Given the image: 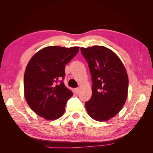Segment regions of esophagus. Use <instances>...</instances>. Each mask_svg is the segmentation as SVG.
<instances>
[{"mask_svg": "<svg viewBox=\"0 0 153 153\" xmlns=\"http://www.w3.org/2000/svg\"><path fill=\"white\" fill-rule=\"evenodd\" d=\"M74 91H75V92H76V94H78L79 91V88H75Z\"/></svg>", "mask_w": 153, "mask_h": 153, "instance_id": "1", "label": "esophagus"}]
</instances>
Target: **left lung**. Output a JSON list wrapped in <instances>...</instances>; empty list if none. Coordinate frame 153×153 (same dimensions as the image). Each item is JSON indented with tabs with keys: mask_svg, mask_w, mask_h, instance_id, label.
<instances>
[{
	"mask_svg": "<svg viewBox=\"0 0 153 153\" xmlns=\"http://www.w3.org/2000/svg\"><path fill=\"white\" fill-rule=\"evenodd\" d=\"M91 74L92 97L85 107L93 120L106 121L117 115L128 98V76L119 56L103 46L80 48Z\"/></svg>",
	"mask_w": 153,
	"mask_h": 153,
	"instance_id": "8db88e82",
	"label": "left lung"
}]
</instances>
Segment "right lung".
Segmentation results:
<instances>
[{
  "instance_id": "obj_1",
  "label": "right lung",
  "mask_w": 153,
  "mask_h": 153,
  "mask_svg": "<svg viewBox=\"0 0 153 153\" xmlns=\"http://www.w3.org/2000/svg\"><path fill=\"white\" fill-rule=\"evenodd\" d=\"M79 47L51 46L33 55L24 74V96L33 112L46 120L63 115L67 100L73 96L63 80L65 67L78 53Z\"/></svg>"
}]
</instances>
